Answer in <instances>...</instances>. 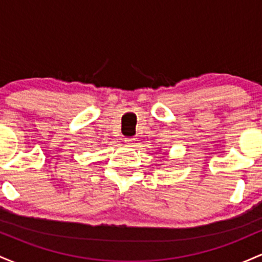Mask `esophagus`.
<instances>
[{
    "label": "esophagus",
    "instance_id": "esophagus-1",
    "mask_svg": "<svg viewBox=\"0 0 262 262\" xmlns=\"http://www.w3.org/2000/svg\"><path fill=\"white\" fill-rule=\"evenodd\" d=\"M134 141H135V139H134L133 137H128V138H124V143L127 144L128 146H133Z\"/></svg>",
    "mask_w": 262,
    "mask_h": 262
}]
</instances>
